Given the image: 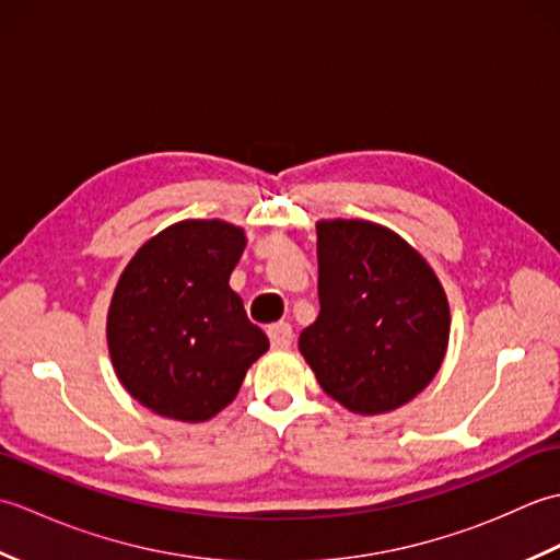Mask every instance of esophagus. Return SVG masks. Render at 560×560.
<instances>
[{
    "instance_id": "34e87169",
    "label": "esophagus",
    "mask_w": 560,
    "mask_h": 560,
    "mask_svg": "<svg viewBox=\"0 0 560 560\" xmlns=\"http://www.w3.org/2000/svg\"><path fill=\"white\" fill-rule=\"evenodd\" d=\"M267 335H269V341L273 349H287L293 341V327L289 323H277V325L267 327Z\"/></svg>"
}]
</instances>
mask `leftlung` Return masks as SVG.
Segmentation results:
<instances>
[{
	"label": "left lung",
	"instance_id": "8db88e82",
	"mask_svg": "<svg viewBox=\"0 0 560 560\" xmlns=\"http://www.w3.org/2000/svg\"><path fill=\"white\" fill-rule=\"evenodd\" d=\"M319 315L299 347L329 397L355 413L413 399L445 359L450 307L433 269L368 221L317 223Z\"/></svg>",
	"mask_w": 560,
	"mask_h": 560
}]
</instances>
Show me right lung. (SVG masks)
<instances>
[{
  "label": "right lung",
  "mask_w": 560,
  "mask_h": 560,
  "mask_svg": "<svg viewBox=\"0 0 560 560\" xmlns=\"http://www.w3.org/2000/svg\"><path fill=\"white\" fill-rule=\"evenodd\" d=\"M245 235L223 221H180L139 249L108 313V349L125 389L177 421H207L235 399L269 349L231 271Z\"/></svg>",
  "instance_id": "1"
}]
</instances>
